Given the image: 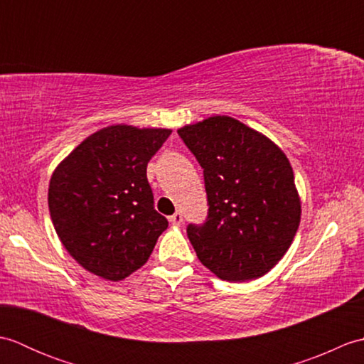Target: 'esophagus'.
Returning a JSON list of instances; mask_svg holds the SVG:
<instances>
[{
    "instance_id": "obj_1",
    "label": "esophagus",
    "mask_w": 364,
    "mask_h": 364,
    "mask_svg": "<svg viewBox=\"0 0 364 364\" xmlns=\"http://www.w3.org/2000/svg\"><path fill=\"white\" fill-rule=\"evenodd\" d=\"M168 220H170V223H172V225H181V223H183V214L180 211H176L175 214L170 215Z\"/></svg>"
}]
</instances>
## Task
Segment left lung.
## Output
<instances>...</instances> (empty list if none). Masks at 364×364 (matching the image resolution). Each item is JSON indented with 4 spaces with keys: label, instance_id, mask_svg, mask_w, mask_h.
Returning <instances> with one entry per match:
<instances>
[{
    "label": "left lung",
    "instance_id": "obj_1",
    "mask_svg": "<svg viewBox=\"0 0 364 364\" xmlns=\"http://www.w3.org/2000/svg\"><path fill=\"white\" fill-rule=\"evenodd\" d=\"M203 168L208 218L189 223L202 264L227 282L255 280L288 252L300 197L286 154L264 134L227 115L178 129Z\"/></svg>",
    "mask_w": 364,
    "mask_h": 364
}]
</instances>
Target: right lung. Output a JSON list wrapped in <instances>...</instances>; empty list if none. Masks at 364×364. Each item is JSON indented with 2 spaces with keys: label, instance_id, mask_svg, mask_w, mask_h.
I'll return each mask as SVG.
<instances>
[{
  "label": "right lung",
  "instance_id": "1",
  "mask_svg": "<svg viewBox=\"0 0 364 364\" xmlns=\"http://www.w3.org/2000/svg\"><path fill=\"white\" fill-rule=\"evenodd\" d=\"M172 129L112 125L76 146L54 170V230L80 264L119 282L142 267L168 225L154 210L146 164Z\"/></svg>",
  "mask_w": 364,
  "mask_h": 364
}]
</instances>
